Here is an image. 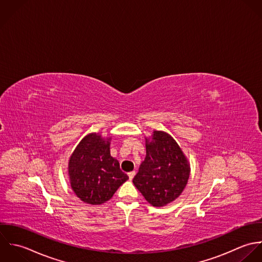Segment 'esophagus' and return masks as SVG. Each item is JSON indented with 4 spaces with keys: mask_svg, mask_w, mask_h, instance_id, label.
Wrapping results in <instances>:
<instances>
[{
    "mask_svg": "<svg viewBox=\"0 0 262 262\" xmlns=\"http://www.w3.org/2000/svg\"><path fill=\"white\" fill-rule=\"evenodd\" d=\"M135 175H136V172H135V171H132V172H129V173H128V177H129V179L132 180V179L135 177Z\"/></svg>",
    "mask_w": 262,
    "mask_h": 262,
    "instance_id": "esophagus-1",
    "label": "esophagus"
}]
</instances>
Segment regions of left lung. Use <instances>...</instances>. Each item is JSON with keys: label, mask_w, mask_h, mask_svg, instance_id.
Instances as JSON below:
<instances>
[{"label": "left lung", "mask_w": 262, "mask_h": 262, "mask_svg": "<svg viewBox=\"0 0 262 262\" xmlns=\"http://www.w3.org/2000/svg\"><path fill=\"white\" fill-rule=\"evenodd\" d=\"M147 155L133 179L135 186L153 207H165L184 190L190 164L176 141L167 133L154 130L146 138Z\"/></svg>", "instance_id": "8db88e82"}]
</instances>
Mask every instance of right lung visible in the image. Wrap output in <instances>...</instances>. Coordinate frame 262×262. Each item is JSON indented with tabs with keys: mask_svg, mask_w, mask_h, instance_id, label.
<instances>
[{
	"mask_svg": "<svg viewBox=\"0 0 262 262\" xmlns=\"http://www.w3.org/2000/svg\"><path fill=\"white\" fill-rule=\"evenodd\" d=\"M111 137L91 133L78 144L69 159L68 175L74 193L85 204L109 201L128 176L110 155Z\"/></svg>",
	"mask_w": 262,
	"mask_h": 262,
	"instance_id": "right-lung-1",
	"label": "right lung"
}]
</instances>
